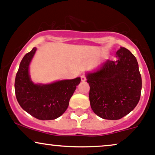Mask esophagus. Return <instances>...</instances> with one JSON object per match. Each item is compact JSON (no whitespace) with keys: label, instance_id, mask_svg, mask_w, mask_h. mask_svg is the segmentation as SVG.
<instances>
[{"label":"esophagus","instance_id":"obj_1","mask_svg":"<svg viewBox=\"0 0 155 155\" xmlns=\"http://www.w3.org/2000/svg\"><path fill=\"white\" fill-rule=\"evenodd\" d=\"M81 81H85L87 80L85 75H82V76H81Z\"/></svg>","mask_w":155,"mask_h":155}]
</instances>
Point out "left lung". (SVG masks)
I'll return each instance as SVG.
<instances>
[{
    "mask_svg": "<svg viewBox=\"0 0 155 155\" xmlns=\"http://www.w3.org/2000/svg\"><path fill=\"white\" fill-rule=\"evenodd\" d=\"M117 59L107 60L86 75L91 107L98 116L118 120L133 110L140 98L142 79L135 57L120 47Z\"/></svg>",
    "mask_w": 155,
    "mask_h": 155,
    "instance_id": "obj_1",
    "label": "left lung"
}]
</instances>
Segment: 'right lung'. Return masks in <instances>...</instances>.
<instances>
[{"instance_id": "1", "label": "right lung", "mask_w": 155, "mask_h": 155, "mask_svg": "<svg viewBox=\"0 0 155 155\" xmlns=\"http://www.w3.org/2000/svg\"><path fill=\"white\" fill-rule=\"evenodd\" d=\"M36 50L37 48H34L20 62L15 77V95L20 107L31 115L39 120H54L67 110L81 79L77 77L48 84H35L31 80L28 68Z\"/></svg>"}]
</instances>
